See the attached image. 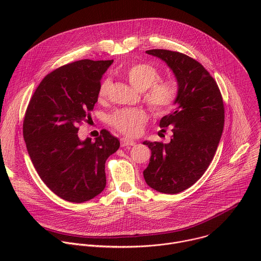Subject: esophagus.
<instances>
[{
    "mask_svg": "<svg viewBox=\"0 0 261 261\" xmlns=\"http://www.w3.org/2000/svg\"><path fill=\"white\" fill-rule=\"evenodd\" d=\"M131 145H135V141L134 140L129 139L127 137L121 138V146H131Z\"/></svg>",
    "mask_w": 261,
    "mask_h": 261,
    "instance_id": "1",
    "label": "esophagus"
}]
</instances>
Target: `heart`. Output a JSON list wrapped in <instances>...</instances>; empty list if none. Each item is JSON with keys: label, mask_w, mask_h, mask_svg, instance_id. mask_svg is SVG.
Masks as SVG:
<instances>
[{"label": "heart", "mask_w": 261, "mask_h": 261, "mask_svg": "<svg viewBox=\"0 0 261 261\" xmlns=\"http://www.w3.org/2000/svg\"><path fill=\"white\" fill-rule=\"evenodd\" d=\"M124 76L139 92H144L143 101L157 116H164L175 105L178 96L177 85L172 80H161L160 71L148 63H136L124 71ZM111 82L104 79L98 89V99L107 98ZM147 116L141 109L125 108L117 110L108 119L109 124L121 133L135 136L142 130Z\"/></svg>", "instance_id": "b5f03b06"}]
</instances>
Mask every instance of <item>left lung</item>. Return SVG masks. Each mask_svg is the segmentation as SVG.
I'll use <instances>...</instances> for the list:
<instances>
[{
    "label": "left lung",
    "instance_id": "left-lung-1",
    "mask_svg": "<svg viewBox=\"0 0 261 261\" xmlns=\"http://www.w3.org/2000/svg\"><path fill=\"white\" fill-rule=\"evenodd\" d=\"M177 81V107L160 121L161 131L170 128L169 143L143 141L152 156L143 170L146 184L154 190L176 194L188 189L211 164L224 128V104L219 87L196 60L167 49H151Z\"/></svg>",
    "mask_w": 261,
    "mask_h": 261
}]
</instances>
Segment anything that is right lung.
Wrapping results in <instances>:
<instances>
[{
  "mask_svg": "<svg viewBox=\"0 0 261 261\" xmlns=\"http://www.w3.org/2000/svg\"><path fill=\"white\" fill-rule=\"evenodd\" d=\"M113 62L86 59L54 70L25 111L22 133L33 165L47 187L70 202L88 201L104 190L105 162L120 147L105 129L94 141L79 137V125L88 121L101 77Z\"/></svg>",
  "mask_w": 261,
  "mask_h": 261,
  "instance_id": "1",
  "label": "right lung"
}]
</instances>
